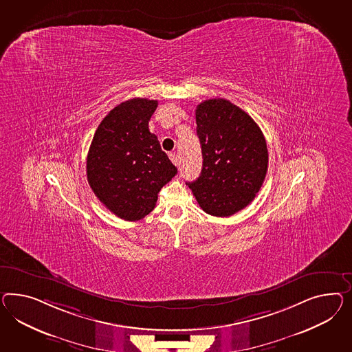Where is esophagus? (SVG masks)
Wrapping results in <instances>:
<instances>
[{"mask_svg": "<svg viewBox=\"0 0 352 352\" xmlns=\"http://www.w3.org/2000/svg\"><path fill=\"white\" fill-rule=\"evenodd\" d=\"M169 157H170L171 162H173L175 166H178V162H179L178 155H177L175 152H171V153H169Z\"/></svg>", "mask_w": 352, "mask_h": 352, "instance_id": "obj_1", "label": "esophagus"}]
</instances>
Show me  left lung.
<instances>
[{
	"label": "left lung",
	"mask_w": 352,
	"mask_h": 352,
	"mask_svg": "<svg viewBox=\"0 0 352 352\" xmlns=\"http://www.w3.org/2000/svg\"><path fill=\"white\" fill-rule=\"evenodd\" d=\"M202 170L188 183L201 209L230 217L246 208L261 188L269 153L255 120L224 98L206 100L196 109Z\"/></svg>",
	"instance_id": "8db88e82"
}]
</instances>
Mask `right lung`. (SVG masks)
<instances>
[{"mask_svg":"<svg viewBox=\"0 0 352 352\" xmlns=\"http://www.w3.org/2000/svg\"><path fill=\"white\" fill-rule=\"evenodd\" d=\"M156 100L132 98L100 123L87 156V179L116 217L140 220L155 209L157 193L177 174L148 129Z\"/></svg>","mask_w":352,"mask_h":352,"instance_id":"right-lung-1","label":"right lung"}]
</instances>
